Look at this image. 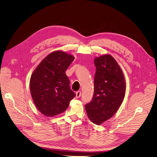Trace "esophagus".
I'll use <instances>...</instances> for the list:
<instances>
[{"mask_svg":"<svg viewBox=\"0 0 157 157\" xmlns=\"http://www.w3.org/2000/svg\"><path fill=\"white\" fill-rule=\"evenodd\" d=\"M76 98H79L81 96V91H78L76 92Z\"/></svg>","mask_w":157,"mask_h":157,"instance_id":"34e87169","label":"esophagus"}]
</instances>
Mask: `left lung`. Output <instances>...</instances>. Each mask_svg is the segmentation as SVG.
<instances>
[{"label":"left lung","instance_id":"1","mask_svg":"<svg viewBox=\"0 0 157 157\" xmlns=\"http://www.w3.org/2000/svg\"><path fill=\"white\" fill-rule=\"evenodd\" d=\"M96 71L92 100L85 105L88 118L100 125L113 117L123 102L125 82L116 59L105 55L94 59Z\"/></svg>","mask_w":157,"mask_h":157}]
</instances>
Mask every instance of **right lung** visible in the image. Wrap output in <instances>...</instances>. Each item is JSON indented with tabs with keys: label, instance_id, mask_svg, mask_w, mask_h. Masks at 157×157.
<instances>
[{
	"label": "right lung",
	"instance_id": "add662e5",
	"mask_svg": "<svg viewBox=\"0 0 157 157\" xmlns=\"http://www.w3.org/2000/svg\"><path fill=\"white\" fill-rule=\"evenodd\" d=\"M73 60L72 55L63 52H52L41 61L31 76L32 99L37 109L46 116L63 113L76 96L65 74Z\"/></svg>",
	"mask_w": 157,
	"mask_h": 157
}]
</instances>
